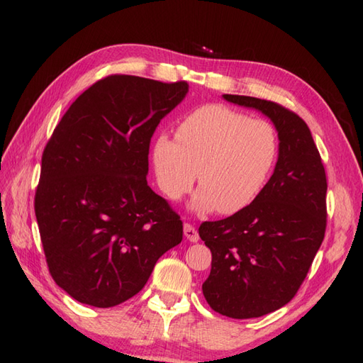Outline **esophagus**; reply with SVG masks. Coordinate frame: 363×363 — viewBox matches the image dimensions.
I'll return each mask as SVG.
<instances>
[{
    "instance_id": "34e87169",
    "label": "esophagus",
    "mask_w": 363,
    "mask_h": 363,
    "mask_svg": "<svg viewBox=\"0 0 363 363\" xmlns=\"http://www.w3.org/2000/svg\"><path fill=\"white\" fill-rule=\"evenodd\" d=\"M184 235L187 237V240H190V242H198L199 240V234H198V230L191 226V225H189V223H186V225H184Z\"/></svg>"
}]
</instances>
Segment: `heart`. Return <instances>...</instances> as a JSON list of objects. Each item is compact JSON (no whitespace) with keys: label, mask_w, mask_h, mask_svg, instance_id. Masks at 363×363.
<instances>
[{"label":"heart","mask_w":363,"mask_h":363,"mask_svg":"<svg viewBox=\"0 0 363 363\" xmlns=\"http://www.w3.org/2000/svg\"><path fill=\"white\" fill-rule=\"evenodd\" d=\"M176 138L159 135L152 146L157 186L176 201L201 186L191 201L198 212L230 215L256 199L279 156V137L272 123L250 118L223 104H206L176 126Z\"/></svg>","instance_id":"obj_1"}]
</instances>
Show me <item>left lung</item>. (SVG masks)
Returning <instances> with one entry per match:
<instances>
[{"instance_id": "left-lung-1", "label": "left lung", "mask_w": 363, "mask_h": 363, "mask_svg": "<svg viewBox=\"0 0 363 363\" xmlns=\"http://www.w3.org/2000/svg\"><path fill=\"white\" fill-rule=\"evenodd\" d=\"M229 103L256 109L279 137L274 172L254 201L198 233L212 252L203 293L215 312L245 320L281 309L306 279L326 230L328 181L306 121L284 106L240 95Z\"/></svg>"}]
</instances>
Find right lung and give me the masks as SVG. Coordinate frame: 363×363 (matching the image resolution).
I'll use <instances>...</instances> for the list:
<instances>
[{
	"mask_svg": "<svg viewBox=\"0 0 363 363\" xmlns=\"http://www.w3.org/2000/svg\"><path fill=\"white\" fill-rule=\"evenodd\" d=\"M187 91L186 81L111 74L78 96L46 143L35 218L54 282L79 303H125L181 243V217L146 174L154 130Z\"/></svg>",
	"mask_w": 363,
	"mask_h": 363,
	"instance_id": "obj_1",
	"label": "right lung"
}]
</instances>
